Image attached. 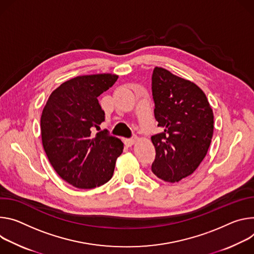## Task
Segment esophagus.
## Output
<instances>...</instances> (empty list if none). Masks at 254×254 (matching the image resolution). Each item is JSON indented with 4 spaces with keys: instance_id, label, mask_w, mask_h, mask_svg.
<instances>
[{
    "instance_id": "34e87169",
    "label": "esophagus",
    "mask_w": 254,
    "mask_h": 254,
    "mask_svg": "<svg viewBox=\"0 0 254 254\" xmlns=\"http://www.w3.org/2000/svg\"><path fill=\"white\" fill-rule=\"evenodd\" d=\"M125 144L127 146H132L135 142H136V137H132V138H128V139H125Z\"/></svg>"
}]
</instances>
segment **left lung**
I'll list each match as a JSON object with an SVG mask.
<instances>
[{
    "label": "left lung",
    "instance_id": "obj_1",
    "mask_svg": "<svg viewBox=\"0 0 254 254\" xmlns=\"http://www.w3.org/2000/svg\"><path fill=\"white\" fill-rule=\"evenodd\" d=\"M154 117L162 132L151 136L155 159L151 171L168 183L185 181L198 168L211 144L214 115L195 83L162 67L152 73Z\"/></svg>",
    "mask_w": 254,
    "mask_h": 254
}]
</instances>
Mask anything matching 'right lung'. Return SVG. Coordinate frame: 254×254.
<instances>
[{
    "instance_id": "add662e5",
    "label": "right lung",
    "mask_w": 254,
    "mask_h": 254,
    "mask_svg": "<svg viewBox=\"0 0 254 254\" xmlns=\"http://www.w3.org/2000/svg\"><path fill=\"white\" fill-rule=\"evenodd\" d=\"M118 75L101 73L71 78L54 90L42 111L44 151L54 171L78 189H94L111 180L123 143L107 130L93 131L105 121L98 97Z\"/></svg>"
}]
</instances>
